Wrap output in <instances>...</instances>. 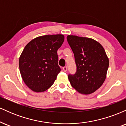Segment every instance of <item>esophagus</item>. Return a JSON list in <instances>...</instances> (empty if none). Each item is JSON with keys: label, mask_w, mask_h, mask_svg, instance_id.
Here are the masks:
<instances>
[{"label": "esophagus", "mask_w": 126, "mask_h": 126, "mask_svg": "<svg viewBox=\"0 0 126 126\" xmlns=\"http://www.w3.org/2000/svg\"><path fill=\"white\" fill-rule=\"evenodd\" d=\"M63 71H64V72H67V66H64V67L63 68Z\"/></svg>", "instance_id": "esophagus-1"}]
</instances>
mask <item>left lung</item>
<instances>
[{"instance_id":"1","label":"left lung","mask_w":126,"mask_h":126,"mask_svg":"<svg viewBox=\"0 0 126 126\" xmlns=\"http://www.w3.org/2000/svg\"><path fill=\"white\" fill-rule=\"evenodd\" d=\"M67 40L77 67L75 75L68 76L70 84L79 93L91 94L105 81L109 59L103 47L94 39L67 35Z\"/></svg>"}]
</instances>
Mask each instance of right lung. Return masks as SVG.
Instances as JSON below:
<instances>
[{
	"label": "right lung",
	"instance_id": "obj_1",
	"mask_svg": "<svg viewBox=\"0 0 126 126\" xmlns=\"http://www.w3.org/2000/svg\"><path fill=\"white\" fill-rule=\"evenodd\" d=\"M64 40L62 34L46 35L26 45L19 59V67L24 83L32 91L44 92L54 83L62 70L57 50Z\"/></svg>",
	"mask_w": 126,
	"mask_h": 126
}]
</instances>
